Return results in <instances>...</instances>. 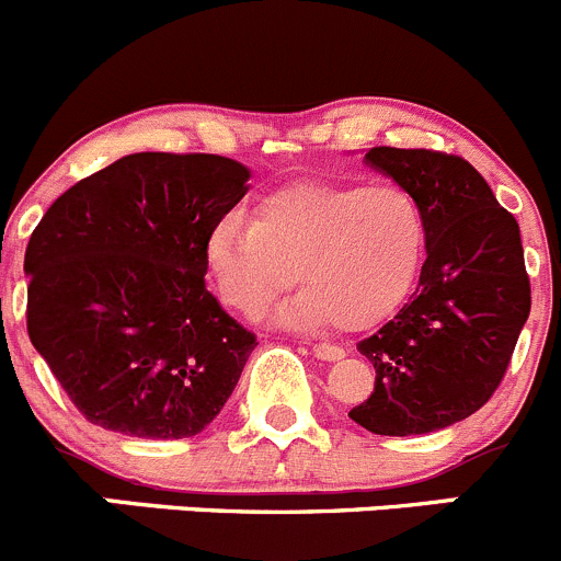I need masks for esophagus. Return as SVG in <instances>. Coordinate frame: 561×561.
Wrapping results in <instances>:
<instances>
[{
    "mask_svg": "<svg viewBox=\"0 0 561 561\" xmlns=\"http://www.w3.org/2000/svg\"><path fill=\"white\" fill-rule=\"evenodd\" d=\"M313 354L319 359H324V363H337V359L346 357V352L341 346H332V343H316Z\"/></svg>",
    "mask_w": 561,
    "mask_h": 561,
    "instance_id": "esophagus-1",
    "label": "esophagus"
}]
</instances>
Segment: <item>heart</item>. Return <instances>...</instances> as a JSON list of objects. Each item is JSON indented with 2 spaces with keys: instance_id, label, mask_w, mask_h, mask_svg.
<instances>
[{
  "instance_id": "b5f03b06",
  "label": "heart",
  "mask_w": 561,
  "mask_h": 561,
  "mask_svg": "<svg viewBox=\"0 0 561 561\" xmlns=\"http://www.w3.org/2000/svg\"><path fill=\"white\" fill-rule=\"evenodd\" d=\"M428 229L401 185L297 182L231 213L207 237L218 297L259 319L286 288L305 286L280 321L357 332L390 319L417 286Z\"/></svg>"
}]
</instances>
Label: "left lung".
<instances>
[{
    "label": "left lung",
    "mask_w": 561,
    "mask_h": 561,
    "mask_svg": "<svg viewBox=\"0 0 561 561\" xmlns=\"http://www.w3.org/2000/svg\"><path fill=\"white\" fill-rule=\"evenodd\" d=\"M365 160L417 198L428 259L414 297L357 343L376 381L348 417L379 436L431 434L485 407L507 374L531 308L518 220L458 154L374 147Z\"/></svg>",
    "instance_id": "obj_1"
}]
</instances>
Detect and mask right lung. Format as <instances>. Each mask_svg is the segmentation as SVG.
<instances>
[{
    "label": "right lung",
    "mask_w": 561,
    "mask_h": 561,
    "mask_svg": "<svg viewBox=\"0 0 561 561\" xmlns=\"http://www.w3.org/2000/svg\"><path fill=\"white\" fill-rule=\"evenodd\" d=\"M248 176L220 154H127L65 191L32 231L26 332L92 425L187 439L229 401L256 335L204 275L209 231Z\"/></svg>",
    "instance_id": "right-lung-1"
}]
</instances>
